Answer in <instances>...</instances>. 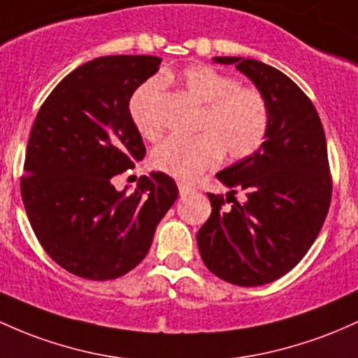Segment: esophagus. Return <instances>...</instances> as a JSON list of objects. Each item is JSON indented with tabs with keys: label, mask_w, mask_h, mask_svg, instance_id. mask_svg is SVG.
<instances>
[{
	"label": "esophagus",
	"mask_w": 358,
	"mask_h": 358,
	"mask_svg": "<svg viewBox=\"0 0 358 358\" xmlns=\"http://www.w3.org/2000/svg\"><path fill=\"white\" fill-rule=\"evenodd\" d=\"M178 190H180V195H182V197H185V195L192 194V192H194V188H192L190 185H187V183L180 182L178 183Z\"/></svg>",
	"instance_id": "esophagus-1"
}]
</instances>
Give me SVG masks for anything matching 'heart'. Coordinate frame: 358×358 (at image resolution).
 <instances>
[{"instance_id":"b5f03b06","label":"heart","mask_w":358,"mask_h":358,"mask_svg":"<svg viewBox=\"0 0 358 358\" xmlns=\"http://www.w3.org/2000/svg\"><path fill=\"white\" fill-rule=\"evenodd\" d=\"M178 80L195 101L202 103L197 122L200 134L168 137L152 152V166L176 180H194L200 173L226 159H243L253 155L263 143L268 127V107L260 92L243 88L229 74L210 66H190ZM161 81L149 80L141 85L129 101V112L137 131L156 141L163 131L159 113Z\"/></svg>"}]
</instances>
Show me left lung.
Listing matches in <instances>:
<instances>
[{
    "label": "left lung",
    "instance_id": "8db88e82",
    "mask_svg": "<svg viewBox=\"0 0 358 358\" xmlns=\"http://www.w3.org/2000/svg\"><path fill=\"white\" fill-rule=\"evenodd\" d=\"M214 62L234 64L253 81L268 107V127L253 155L215 175L231 192L226 200L209 194L212 212L197 245L212 273L257 287L290 272L323 227L333 190L326 137L313 101L282 71L257 59ZM236 189L245 202L234 199L227 208Z\"/></svg>",
    "mask_w": 358,
    "mask_h": 358
}]
</instances>
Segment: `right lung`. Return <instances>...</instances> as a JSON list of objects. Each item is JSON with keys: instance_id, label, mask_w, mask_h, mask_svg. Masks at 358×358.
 Returning a JSON list of instances; mask_svg holds the SVG:
<instances>
[{"instance_id": "right-lung-1", "label": "right lung", "mask_w": 358, "mask_h": 358, "mask_svg": "<svg viewBox=\"0 0 358 358\" xmlns=\"http://www.w3.org/2000/svg\"><path fill=\"white\" fill-rule=\"evenodd\" d=\"M159 64L156 56L93 59L50 92L34 122L23 206L45 253L81 278L112 280L139 265L178 197L161 171L141 176L131 195L112 182L146 155L129 101Z\"/></svg>"}]
</instances>
